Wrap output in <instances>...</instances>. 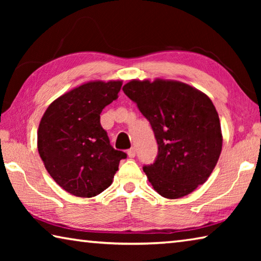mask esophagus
Here are the masks:
<instances>
[{
  "mask_svg": "<svg viewBox=\"0 0 261 261\" xmlns=\"http://www.w3.org/2000/svg\"><path fill=\"white\" fill-rule=\"evenodd\" d=\"M127 156H129V158H135L136 156V149L135 148H130L129 151H127Z\"/></svg>",
  "mask_w": 261,
  "mask_h": 261,
  "instance_id": "obj_1",
  "label": "esophagus"
}]
</instances>
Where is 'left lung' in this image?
Wrapping results in <instances>:
<instances>
[{"label":"left lung","mask_w":261,"mask_h":261,"mask_svg":"<svg viewBox=\"0 0 261 261\" xmlns=\"http://www.w3.org/2000/svg\"><path fill=\"white\" fill-rule=\"evenodd\" d=\"M123 92L151 123L159 145L155 162L144 166L160 196L177 199L204 184L222 151L220 118L212 100L188 84L132 79Z\"/></svg>","instance_id":"left-lung-1"}]
</instances>
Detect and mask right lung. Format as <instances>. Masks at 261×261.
I'll use <instances>...</instances> for the list:
<instances>
[{"label":"right lung","instance_id":"add662e5","mask_svg":"<svg viewBox=\"0 0 261 261\" xmlns=\"http://www.w3.org/2000/svg\"><path fill=\"white\" fill-rule=\"evenodd\" d=\"M122 81H93L48 106L38 129V151L60 187L76 197L98 196L113 183L124 152L110 145L102 109L118 98Z\"/></svg>","mask_w":261,"mask_h":261}]
</instances>
